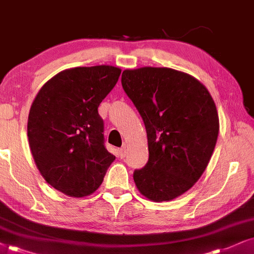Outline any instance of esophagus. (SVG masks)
<instances>
[{
	"mask_svg": "<svg viewBox=\"0 0 254 254\" xmlns=\"http://www.w3.org/2000/svg\"><path fill=\"white\" fill-rule=\"evenodd\" d=\"M118 152H119V156H120V158H125V155H126V146L119 148Z\"/></svg>",
	"mask_w": 254,
	"mask_h": 254,
	"instance_id": "obj_1",
	"label": "esophagus"
}]
</instances>
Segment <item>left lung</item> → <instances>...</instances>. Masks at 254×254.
<instances>
[{"label":"left lung","instance_id":"left-lung-1","mask_svg":"<svg viewBox=\"0 0 254 254\" xmlns=\"http://www.w3.org/2000/svg\"><path fill=\"white\" fill-rule=\"evenodd\" d=\"M121 84L148 140V161L134 171V183L153 201L177 198L198 181L214 151L219 118L213 99L198 80L171 68L125 70Z\"/></svg>","mask_w":254,"mask_h":254}]
</instances>
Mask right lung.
I'll use <instances>...</instances> for the list:
<instances>
[{
  "label": "right lung",
  "instance_id": "add662e5",
  "mask_svg": "<svg viewBox=\"0 0 254 254\" xmlns=\"http://www.w3.org/2000/svg\"><path fill=\"white\" fill-rule=\"evenodd\" d=\"M120 74L112 65L64 70L43 84L31 105V154L47 183L67 195L95 192L115 160L106 149L98 108Z\"/></svg>",
  "mask_w": 254,
  "mask_h": 254
}]
</instances>
